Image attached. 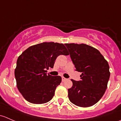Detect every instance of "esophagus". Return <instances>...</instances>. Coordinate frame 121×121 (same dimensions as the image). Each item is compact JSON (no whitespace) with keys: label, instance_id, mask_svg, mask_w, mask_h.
I'll return each instance as SVG.
<instances>
[{"label":"esophagus","instance_id":"obj_1","mask_svg":"<svg viewBox=\"0 0 121 121\" xmlns=\"http://www.w3.org/2000/svg\"><path fill=\"white\" fill-rule=\"evenodd\" d=\"M67 79L66 78L64 77H62V81H65V80H67Z\"/></svg>","mask_w":121,"mask_h":121}]
</instances>
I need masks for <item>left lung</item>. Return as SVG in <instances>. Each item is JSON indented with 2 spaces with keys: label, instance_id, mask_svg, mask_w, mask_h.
<instances>
[{
  "label": "left lung",
  "instance_id": "left-lung-1",
  "mask_svg": "<svg viewBox=\"0 0 121 121\" xmlns=\"http://www.w3.org/2000/svg\"><path fill=\"white\" fill-rule=\"evenodd\" d=\"M76 71L81 72V81L71 79L68 90L69 101L80 107H89L104 94L110 76L108 61L95 48L85 44L65 43Z\"/></svg>",
  "mask_w": 121,
  "mask_h": 121
}]
</instances>
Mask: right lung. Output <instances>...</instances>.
<instances>
[{
  "label": "right lung",
  "instance_id": "obj_1",
  "mask_svg": "<svg viewBox=\"0 0 121 121\" xmlns=\"http://www.w3.org/2000/svg\"><path fill=\"white\" fill-rule=\"evenodd\" d=\"M60 55H69L63 43L44 42L30 46L19 56L14 75L17 87L26 101L41 104L53 98L61 77L46 73Z\"/></svg>",
  "mask_w": 121,
  "mask_h": 121
}]
</instances>
